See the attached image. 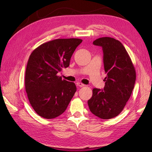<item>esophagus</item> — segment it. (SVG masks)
<instances>
[{"instance_id": "34e87169", "label": "esophagus", "mask_w": 152, "mask_h": 152, "mask_svg": "<svg viewBox=\"0 0 152 152\" xmlns=\"http://www.w3.org/2000/svg\"><path fill=\"white\" fill-rule=\"evenodd\" d=\"M77 84V86H79V87H80V88H82V87H83V86H85V85L84 84H83L82 83H81V82H78L76 83Z\"/></svg>"}]
</instances>
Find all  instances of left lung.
Returning a JSON list of instances; mask_svg holds the SVG:
<instances>
[{"label":"left lung","mask_w":152,"mask_h":152,"mask_svg":"<svg viewBox=\"0 0 152 152\" xmlns=\"http://www.w3.org/2000/svg\"><path fill=\"white\" fill-rule=\"evenodd\" d=\"M93 43L102 48L106 77L104 89H93L88 104L92 114L101 119H111L120 114L129 99L136 72L127 51L119 40L102 37Z\"/></svg>","instance_id":"left-lung-1"}]
</instances>
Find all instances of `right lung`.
<instances>
[{
	"label": "right lung",
	"mask_w": 152,
	"mask_h": 152,
	"mask_svg": "<svg viewBox=\"0 0 152 152\" xmlns=\"http://www.w3.org/2000/svg\"><path fill=\"white\" fill-rule=\"evenodd\" d=\"M82 42L79 38L56 39L41 44L31 53L25 71V90L31 106L40 117L56 118L66 110L76 87L57 74L69 66Z\"/></svg>",
	"instance_id": "right-lung-1"
}]
</instances>
